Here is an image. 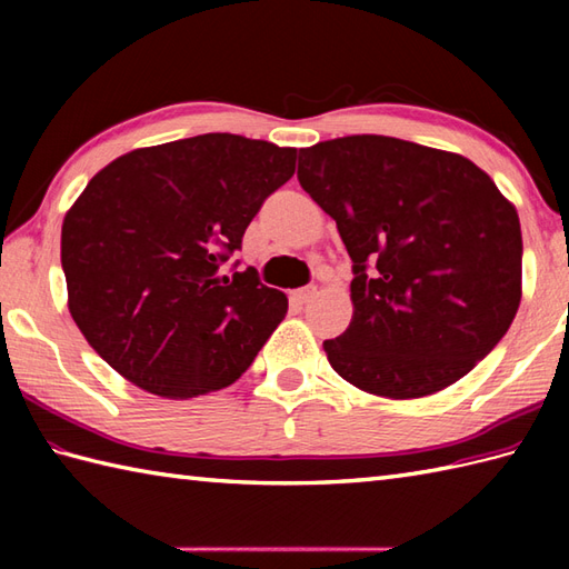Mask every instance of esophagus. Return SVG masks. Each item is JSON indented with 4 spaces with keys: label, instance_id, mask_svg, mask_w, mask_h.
I'll use <instances>...</instances> for the list:
<instances>
[{
    "label": "esophagus",
    "instance_id": "1",
    "mask_svg": "<svg viewBox=\"0 0 569 569\" xmlns=\"http://www.w3.org/2000/svg\"><path fill=\"white\" fill-rule=\"evenodd\" d=\"M316 293H318V286H306V288H298L296 298L300 300V303H310V300L316 298Z\"/></svg>",
    "mask_w": 569,
    "mask_h": 569
}]
</instances>
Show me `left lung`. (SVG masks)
Returning <instances> with one entry per match:
<instances>
[{"label": "left lung", "mask_w": 569, "mask_h": 569, "mask_svg": "<svg viewBox=\"0 0 569 569\" xmlns=\"http://www.w3.org/2000/svg\"><path fill=\"white\" fill-rule=\"evenodd\" d=\"M298 180L352 259L349 328L325 340L357 389L420 398L462 379L521 303V222L465 156L357 134L300 149Z\"/></svg>", "instance_id": "left-lung-1"}]
</instances>
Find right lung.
<instances>
[{
	"instance_id": "1",
	"label": "right lung",
	"mask_w": 569,
	"mask_h": 569,
	"mask_svg": "<svg viewBox=\"0 0 569 569\" xmlns=\"http://www.w3.org/2000/svg\"><path fill=\"white\" fill-rule=\"evenodd\" d=\"M296 149L200 134L119 156L60 232L68 308L107 365L163 398L234 383L288 312L257 269L222 273Z\"/></svg>"
}]
</instances>
